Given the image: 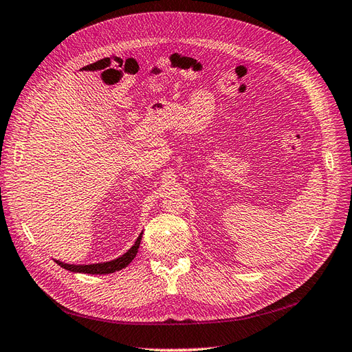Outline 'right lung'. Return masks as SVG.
I'll return each instance as SVG.
<instances>
[{
    "mask_svg": "<svg viewBox=\"0 0 352 352\" xmlns=\"http://www.w3.org/2000/svg\"><path fill=\"white\" fill-rule=\"evenodd\" d=\"M141 238H142V233L140 235V238L136 239V242L133 243V247L124 252L122 257L116 258L113 261H107V263H100V264H85V265H74V264H66V263H61L57 261L56 263L60 265V267L66 269L69 272H76V273H88V274H109V273H114V272H119L122 269H124L127 264H129L138 252V248H140V243H141Z\"/></svg>",
    "mask_w": 352,
    "mask_h": 352,
    "instance_id": "right-lung-1",
    "label": "right lung"
}]
</instances>
